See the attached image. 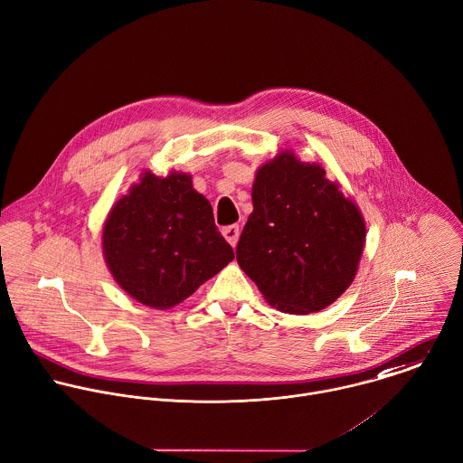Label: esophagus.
<instances>
[{"instance_id": "esophagus-1", "label": "esophagus", "mask_w": 463, "mask_h": 463, "mask_svg": "<svg viewBox=\"0 0 463 463\" xmlns=\"http://www.w3.org/2000/svg\"><path fill=\"white\" fill-rule=\"evenodd\" d=\"M222 234H223V238H225L232 247H236L238 238H240V227H238V225L223 227V229H222Z\"/></svg>"}]
</instances>
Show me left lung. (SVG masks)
I'll return each mask as SVG.
<instances>
[{"label": "left lung", "instance_id": "obj_1", "mask_svg": "<svg viewBox=\"0 0 463 463\" xmlns=\"http://www.w3.org/2000/svg\"><path fill=\"white\" fill-rule=\"evenodd\" d=\"M252 205L236 260L267 303L307 316L339 299L357 274L366 223L321 164L278 153L256 171Z\"/></svg>", "mask_w": 463, "mask_h": 463}]
</instances>
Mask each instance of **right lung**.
<instances>
[{
  "mask_svg": "<svg viewBox=\"0 0 463 463\" xmlns=\"http://www.w3.org/2000/svg\"><path fill=\"white\" fill-rule=\"evenodd\" d=\"M102 254L117 285L156 310L176 307L234 260L209 200L180 171L140 175L104 220Z\"/></svg>",
  "mask_w": 463,
  "mask_h": 463,
  "instance_id": "obj_1",
  "label": "right lung"
}]
</instances>
